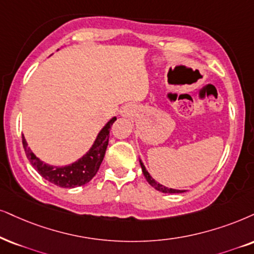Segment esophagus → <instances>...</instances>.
<instances>
[{"instance_id":"obj_1","label":"esophagus","mask_w":254,"mask_h":254,"mask_svg":"<svg viewBox=\"0 0 254 254\" xmlns=\"http://www.w3.org/2000/svg\"><path fill=\"white\" fill-rule=\"evenodd\" d=\"M133 112H134V108L132 107V105L127 104L125 107H123V109H122L121 114H122V116H124V117H130V116H132Z\"/></svg>"}]
</instances>
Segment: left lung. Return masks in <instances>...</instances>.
Segmentation results:
<instances>
[{
  "instance_id": "1",
  "label": "left lung",
  "mask_w": 254,
  "mask_h": 254,
  "mask_svg": "<svg viewBox=\"0 0 254 254\" xmlns=\"http://www.w3.org/2000/svg\"><path fill=\"white\" fill-rule=\"evenodd\" d=\"M139 163H140V166H142V171H143V175L144 177L146 178V181L149 184L152 186V188H155L156 190H158L160 192H163V193H182V192H184L183 190H176V189H169L166 188V186L159 184V183H157L155 179L150 176V173L147 172V170L145 169V166H144L143 162L139 159Z\"/></svg>"
}]
</instances>
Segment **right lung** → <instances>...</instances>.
<instances>
[{
    "instance_id": "add662e5",
    "label": "right lung",
    "mask_w": 254,
    "mask_h": 254,
    "mask_svg": "<svg viewBox=\"0 0 254 254\" xmlns=\"http://www.w3.org/2000/svg\"><path fill=\"white\" fill-rule=\"evenodd\" d=\"M116 120V117H112L104 125L103 129L99 131L94 144L90 147L88 152L72 164L65 166H53L47 164V163H43L38 157L35 156L30 147H28L27 140L22 134V143H23L25 155L30 160L31 165L34 166L35 170L48 182L53 183V184L60 186V188L65 189L82 186L95 177L99 166L103 162L105 150H107L109 144V133H110L111 125Z\"/></svg>"
}]
</instances>
